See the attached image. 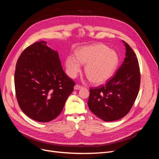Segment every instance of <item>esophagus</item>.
Wrapping results in <instances>:
<instances>
[{
  "instance_id": "obj_1",
  "label": "esophagus",
  "mask_w": 159,
  "mask_h": 159,
  "mask_svg": "<svg viewBox=\"0 0 159 159\" xmlns=\"http://www.w3.org/2000/svg\"><path fill=\"white\" fill-rule=\"evenodd\" d=\"M82 88H83L82 86L80 85H75L74 86V89H81Z\"/></svg>"
}]
</instances>
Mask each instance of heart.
Wrapping results in <instances>:
<instances>
[{
  "instance_id": "b5f03b06",
  "label": "heart",
  "mask_w": 159,
  "mask_h": 159,
  "mask_svg": "<svg viewBox=\"0 0 159 159\" xmlns=\"http://www.w3.org/2000/svg\"><path fill=\"white\" fill-rule=\"evenodd\" d=\"M76 57H66L68 75L75 78L81 70V64H85L86 75L96 85L107 82L114 74L119 64L117 53L102 44L81 48L76 52Z\"/></svg>"
}]
</instances>
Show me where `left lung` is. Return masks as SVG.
Listing matches in <instances>:
<instances>
[{
    "instance_id": "obj_1",
    "label": "left lung",
    "mask_w": 159,
    "mask_h": 159,
    "mask_svg": "<svg viewBox=\"0 0 159 159\" xmlns=\"http://www.w3.org/2000/svg\"><path fill=\"white\" fill-rule=\"evenodd\" d=\"M126 56L116 74L106 84L91 88L88 105L105 121L123 118L130 111L140 88L141 74L135 53L125 42Z\"/></svg>"
}]
</instances>
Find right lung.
I'll return each mask as SVG.
<instances>
[{
  "label": "right lung",
  "instance_id": "1",
  "mask_svg": "<svg viewBox=\"0 0 159 159\" xmlns=\"http://www.w3.org/2000/svg\"><path fill=\"white\" fill-rule=\"evenodd\" d=\"M75 85L63 70L58 53L40 41L19 56L14 73L18 103L34 121H52L61 112Z\"/></svg>",
  "mask_w": 159,
  "mask_h": 159
}]
</instances>
